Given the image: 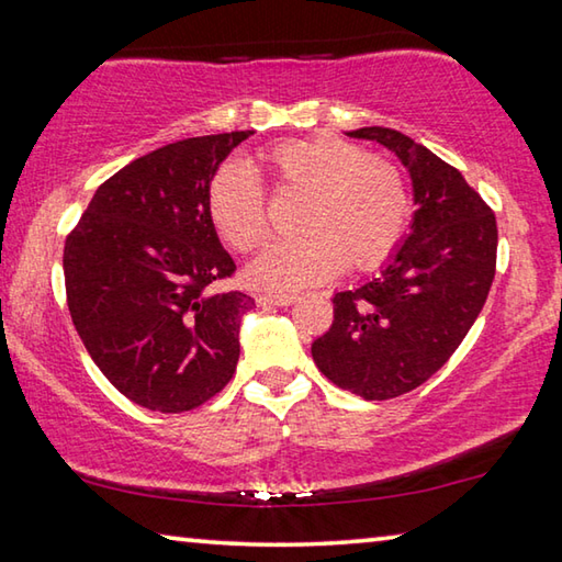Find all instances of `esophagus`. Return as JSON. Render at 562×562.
Wrapping results in <instances>:
<instances>
[{"label":"esophagus","instance_id":"obj_1","mask_svg":"<svg viewBox=\"0 0 562 562\" xmlns=\"http://www.w3.org/2000/svg\"><path fill=\"white\" fill-rule=\"evenodd\" d=\"M294 300H297L294 294H258V297H255L260 307H288Z\"/></svg>","mask_w":562,"mask_h":562}]
</instances>
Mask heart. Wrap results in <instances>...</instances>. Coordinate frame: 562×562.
<instances>
[{
  "mask_svg": "<svg viewBox=\"0 0 562 562\" xmlns=\"http://www.w3.org/2000/svg\"><path fill=\"white\" fill-rule=\"evenodd\" d=\"M258 166L278 193H304L294 217L302 231L274 243L250 268L255 288L290 292L325 282L345 268H382L408 227V193L398 168L345 138H290L262 148ZM207 217L223 240L252 252L270 235L260 180L243 164H223L207 183Z\"/></svg>",
  "mask_w": 562,
  "mask_h": 562,
  "instance_id": "heart-1",
  "label": "heart"
}]
</instances>
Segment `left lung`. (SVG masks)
Wrapping results in <instances>:
<instances>
[{
    "label": "left lung",
    "instance_id": "8db88e82",
    "mask_svg": "<svg viewBox=\"0 0 562 562\" xmlns=\"http://www.w3.org/2000/svg\"><path fill=\"white\" fill-rule=\"evenodd\" d=\"M394 150L412 176L414 223L376 278L335 294V322L312 341L329 382L367 402L402 396L449 361L486 304L498 227L453 166L394 128L349 131Z\"/></svg>",
    "mask_w": 562,
    "mask_h": 562
}]
</instances>
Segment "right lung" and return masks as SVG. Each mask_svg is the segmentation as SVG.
<instances>
[{
    "instance_id": "add662e5",
    "label": "right lung",
    "mask_w": 562,
    "mask_h": 562,
    "mask_svg": "<svg viewBox=\"0 0 562 562\" xmlns=\"http://www.w3.org/2000/svg\"><path fill=\"white\" fill-rule=\"evenodd\" d=\"M252 131L198 136L131 160L93 193L64 245L66 304L103 376L150 412L180 414L231 382L247 294L213 292L235 262L207 183Z\"/></svg>"
}]
</instances>
